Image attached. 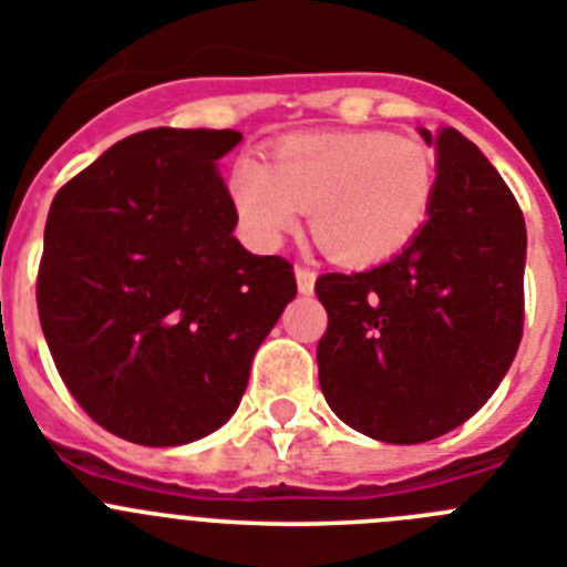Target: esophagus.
I'll use <instances>...</instances> for the list:
<instances>
[{"instance_id":"obj_1","label":"esophagus","mask_w":567,"mask_h":567,"mask_svg":"<svg viewBox=\"0 0 567 567\" xmlns=\"http://www.w3.org/2000/svg\"><path fill=\"white\" fill-rule=\"evenodd\" d=\"M295 278H298V289L303 295H312V289H315V278H318V275H315V269H309V267H295Z\"/></svg>"}]
</instances>
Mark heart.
Here are the masks:
<instances>
[{"mask_svg":"<svg viewBox=\"0 0 567 567\" xmlns=\"http://www.w3.org/2000/svg\"><path fill=\"white\" fill-rule=\"evenodd\" d=\"M229 195L258 244H278L309 213L323 252L346 267L394 258L432 218L437 198L434 150L383 130L289 135L267 164L238 158Z\"/></svg>","mask_w":567,"mask_h":567,"instance_id":"b5f03b06","label":"heart"}]
</instances>
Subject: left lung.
Instances as JSON below:
<instances>
[{"label":"left lung","mask_w":567,"mask_h":567,"mask_svg":"<svg viewBox=\"0 0 567 567\" xmlns=\"http://www.w3.org/2000/svg\"><path fill=\"white\" fill-rule=\"evenodd\" d=\"M437 198L412 247L369 272L315 284L329 327L320 392L354 432L425 443L483 409L523 340L525 218L491 162L454 127L423 130Z\"/></svg>","instance_id":"1"}]
</instances>
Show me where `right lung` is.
<instances>
[{"label":"right lung","mask_w":567,"mask_h":567,"mask_svg":"<svg viewBox=\"0 0 567 567\" xmlns=\"http://www.w3.org/2000/svg\"><path fill=\"white\" fill-rule=\"evenodd\" d=\"M238 130H144L50 204L37 307L64 385L138 445H184L238 409L258 346L298 292L252 255L215 162Z\"/></svg>","instance_id":"right-lung-1"}]
</instances>
